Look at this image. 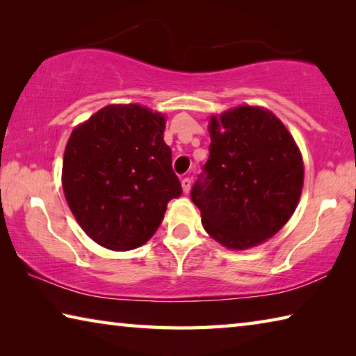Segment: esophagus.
Returning <instances> with one entry per match:
<instances>
[{
	"mask_svg": "<svg viewBox=\"0 0 356 356\" xmlns=\"http://www.w3.org/2000/svg\"><path fill=\"white\" fill-rule=\"evenodd\" d=\"M191 184H192V181H191V178H183L181 179V186H183V192L184 194H189V191H191Z\"/></svg>",
	"mask_w": 356,
	"mask_h": 356,
	"instance_id": "34e87169",
	"label": "esophagus"
}]
</instances>
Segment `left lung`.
Masks as SVG:
<instances>
[{"label":"left lung","instance_id":"1","mask_svg":"<svg viewBox=\"0 0 356 356\" xmlns=\"http://www.w3.org/2000/svg\"><path fill=\"white\" fill-rule=\"evenodd\" d=\"M209 158L191 191L211 238L244 250L284 227L300 200L303 161L270 111L239 106L209 118Z\"/></svg>","mask_w":356,"mask_h":356}]
</instances>
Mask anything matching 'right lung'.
<instances>
[{"label": "right lung", "instance_id": "1", "mask_svg": "<svg viewBox=\"0 0 356 356\" xmlns=\"http://www.w3.org/2000/svg\"><path fill=\"white\" fill-rule=\"evenodd\" d=\"M165 118L139 104H109L73 129L62 188L87 236L109 250L145 244L181 195L164 142Z\"/></svg>", "mask_w": 356, "mask_h": 356}]
</instances>
